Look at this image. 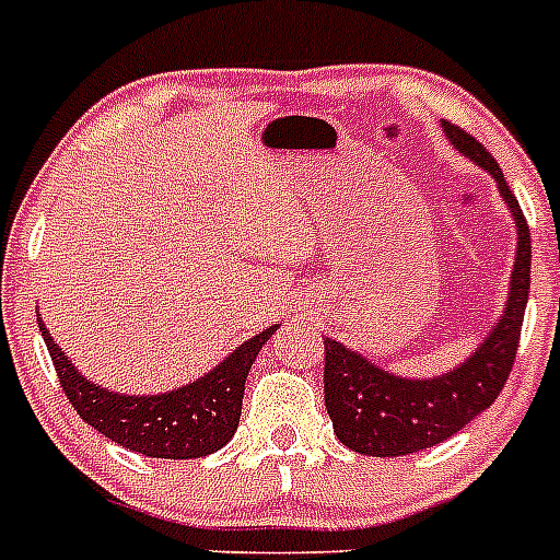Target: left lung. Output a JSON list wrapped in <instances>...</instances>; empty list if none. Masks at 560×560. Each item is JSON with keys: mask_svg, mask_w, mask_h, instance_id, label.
Instances as JSON below:
<instances>
[{"mask_svg": "<svg viewBox=\"0 0 560 560\" xmlns=\"http://www.w3.org/2000/svg\"><path fill=\"white\" fill-rule=\"evenodd\" d=\"M443 131L463 156L497 179L504 205L511 207L516 221L518 246L508 305L482 345L452 373L434 378H400L375 368L373 361L345 348L341 341L325 339V409L334 420L336 438L368 457L423 452L457 434L499 398L516 361L530 294V226L491 151L452 122H443Z\"/></svg>", "mask_w": 560, "mask_h": 560, "instance_id": "8db88e82", "label": "left lung"}]
</instances>
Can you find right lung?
I'll list each match as a JSON object with an SVG mask.
<instances>
[{
  "mask_svg": "<svg viewBox=\"0 0 560 560\" xmlns=\"http://www.w3.org/2000/svg\"><path fill=\"white\" fill-rule=\"evenodd\" d=\"M38 328L69 404L89 427L142 457L192 459L207 457L230 443L241 420L244 384L252 361L257 359L277 325L244 341L219 368H212L192 384L162 395H122L97 387L95 381L83 378L69 364L63 350L44 328L42 316H38Z\"/></svg>",
  "mask_w": 560,
  "mask_h": 560,
  "instance_id": "obj_1",
  "label": "right lung"
}]
</instances>
